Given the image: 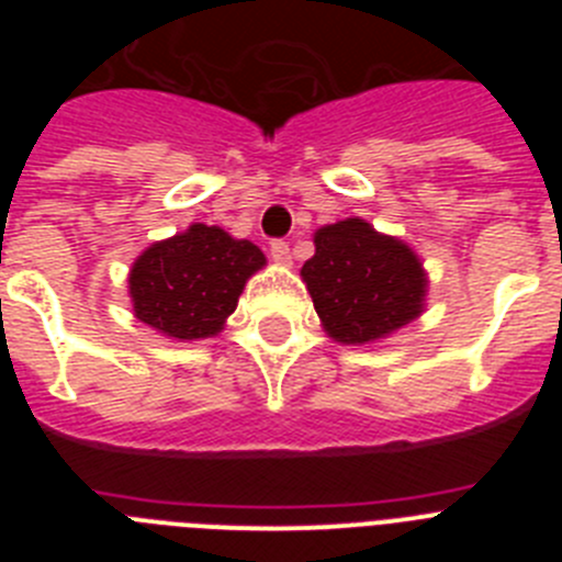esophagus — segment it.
<instances>
[{
    "label": "esophagus",
    "mask_w": 562,
    "mask_h": 562,
    "mask_svg": "<svg viewBox=\"0 0 562 562\" xmlns=\"http://www.w3.org/2000/svg\"><path fill=\"white\" fill-rule=\"evenodd\" d=\"M270 256H272V261H278V265H290L292 261L290 241H284V238H276V241H270Z\"/></svg>",
    "instance_id": "1"
}]
</instances>
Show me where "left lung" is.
Wrapping results in <instances>:
<instances>
[{
  "instance_id": "1",
  "label": "left lung",
  "mask_w": 562,
  "mask_h": 562,
  "mask_svg": "<svg viewBox=\"0 0 562 562\" xmlns=\"http://www.w3.org/2000/svg\"><path fill=\"white\" fill-rule=\"evenodd\" d=\"M301 276L326 331L346 346L391 335L414 321L425 301L419 258L362 220L321 227Z\"/></svg>"
}]
</instances>
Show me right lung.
<instances>
[{
  "mask_svg": "<svg viewBox=\"0 0 562 562\" xmlns=\"http://www.w3.org/2000/svg\"><path fill=\"white\" fill-rule=\"evenodd\" d=\"M265 267L252 241L220 227L191 225L148 247L132 267L128 292L143 324L180 340L216 335L236 310L245 281Z\"/></svg>",
  "mask_w": 562,
  "mask_h": 562,
  "instance_id": "add662e5",
  "label": "right lung"
}]
</instances>
